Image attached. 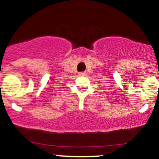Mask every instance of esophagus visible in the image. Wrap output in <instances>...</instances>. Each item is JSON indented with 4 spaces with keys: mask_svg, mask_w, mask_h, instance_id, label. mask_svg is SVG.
Masks as SVG:
<instances>
[{
    "mask_svg": "<svg viewBox=\"0 0 159 159\" xmlns=\"http://www.w3.org/2000/svg\"><path fill=\"white\" fill-rule=\"evenodd\" d=\"M79 75H84L85 72H79Z\"/></svg>",
    "mask_w": 159,
    "mask_h": 159,
    "instance_id": "obj_1",
    "label": "esophagus"
}]
</instances>
